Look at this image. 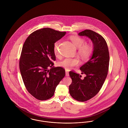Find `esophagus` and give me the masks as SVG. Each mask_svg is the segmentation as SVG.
<instances>
[{"label": "esophagus", "instance_id": "1", "mask_svg": "<svg viewBox=\"0 0 128 128\" xmlns=\"http://www.w3.org/2000/svg\"><path fill=\"white\" fill-rule=\"evenodd\" d=\"M66 76H69V73H68V72H67L66 70Z\"/></svg>", "mask_w": 128, "mask_h": 128}]
</instances>
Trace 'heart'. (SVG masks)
<instances>
[{"instance_id":"heart-1","label":"heart","mask_w":128,"mask_h":128,"mask_svg":"<svg viewBox=\"0 0 128 128\" xmlns=\"http://www.w3.org/2000/svg\"><path fill=\"white\" fill-rule=\"evenodd\" d=\"M73 44L78 48V53L83 58L87 59L90 57L92 52L91 46L88 44H84L85 41L84 39L79 37L72 36L70 37ZM60 42H56L54 46V52L56 56L59 55L58 47ZM79 60L77 58H66L59 62V65L66 69H70L78 65Z\"/></svg>"}]
</instances>
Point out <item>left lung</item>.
<instances>
[{"label": "left lung", "instance_id": "obj_1", "mask_svg": "<svg viewBox=\"0 0 128 128\" xmlns=\"http://www.w3.org/2000/svg\"><path fill=\"white\" fill-rule=\"evenodd\" d=\"M86 36L93 44L92 55L89 60L80 69L86 76L70 72L72 82L69 86V92L72 98L80 102H84L94 97L101 89L108 75L110 62L108 46L104 39L96 32L85 30L78 34Z\"/></svg>", "mask_w": 128, "mask_h": 128}]
</instances>
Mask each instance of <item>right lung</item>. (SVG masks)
Returning <instances> with one entry per match:
<instances>
[{
	"label": "right lung",
	"instance_id": "1",
	"mask_svg": "<svg viewBox=\"0 0 128 128\" xmlns=\"http://www.w3.org/2000/svg\"><path fill=\"white\" fill-rule=\"evenodd\" d=\"M66 33L43 28L32 33L23 46L19 63L21 75L27 91L39 100L52 98L65 76L64 69L53 66V61L54 44Z\"/></svg>",
	"mask_w": 128,
	"mask_h": 128
}]
</instances>
